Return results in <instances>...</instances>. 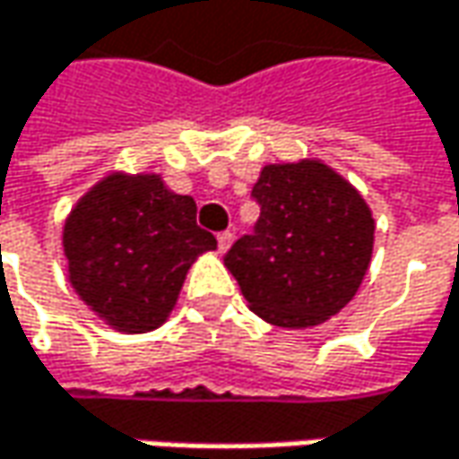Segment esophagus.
I'll use <instances>...</instances> for the list:
<instances>
[{
  "label": "esophagus",
  "mask_w": 459,
  "mask_h": 459,
  "mask_svg": "<svg viewBox=\"0 0 459 459\" xmlns=\"http://www.w3.org/2000/svg\"><path fill=\"white\" fill-rule=\"evenodd\" d=\"M230 244H233V233H230V230L218 233V249H221V252H229Z\"/></svg>",
  "instance_id": "obj_1"
}]
</instances>
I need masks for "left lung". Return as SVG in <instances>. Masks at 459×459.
Instances as JSON below:
<instances>
[{
    "mask_svg": "<svg viewBox=\"0 0 459 459\" xmlns=\"http://www.w3.org/2000/svg\"><path fill=\"white\" fill-rule=\"evenodd\" d=\"M260 221L226 255L247 305L278 328H315L354 299L373 257L362 194L323 160L271 162L252 188Z\"/></svg>",
    "mask_w": 459,
    "mask_h": 459,
    "instance_id": "obj_1",
    "label": "left lung"
}]
</instances>
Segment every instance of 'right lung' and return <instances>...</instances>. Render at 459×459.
I'll return each instance as SVG.
<instances>
[{
	"label": "right lung",
	"instance_id": "1",
	"mask_svg": "<svg viewBox=\"0 0 459 459\" xmlns=\"http://www.w3.org/2000/svg\"><path fill=\"white\" fill-rule=\"evenodd\" d=\"M63 249L81 302L120 333H146L170 317L188 268L218 241L196 226V202L160 173L112 170L67 212Z\"/></svg>",
	"mask_w": 459,
	"mask_h": 459
}]
</instances>
